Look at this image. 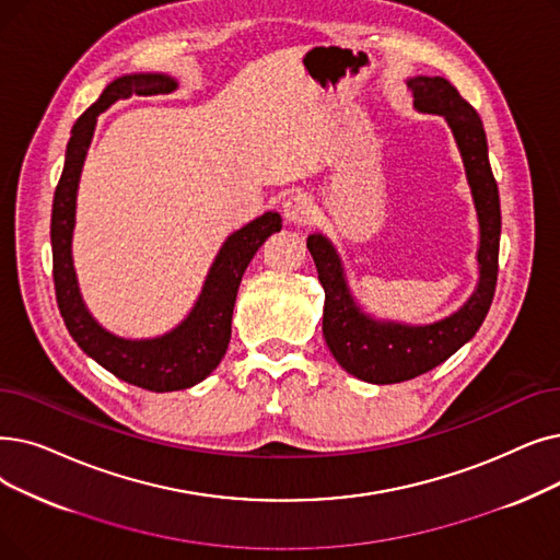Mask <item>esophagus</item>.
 Masks as SVG:
<instances>
[{"label":"esophagus","instance_id":"obj_1","mask_svg":"<svg viewBox=\"0 0 560 560\" xmlns=\"http://www.w3.org/2000/svg\"><path fill=\"white\" fill-rule=\"evenodd\" d=\"M311 214H313V201L302 191L290 194V197L283 201V217L288 224L302 226L311 220Z\"/></svg>","mask_w":560,"mask_h":560}]
</instances>
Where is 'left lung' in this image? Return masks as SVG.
<instances>
[{"mask_svg": "<svg viewBox=\"0 0 560 560\" xmlns=\"http://www.w3.org/2000/svg\"><path fill=\"white\" fill-rule=\"evenodd\" d=\"M415 109L444 116L465 164L478 217V283L471 298L446 318L430 325L380 320L352 295L346 265L334 242L315 231L306 247L325 288L323 336L334 359L350 375L371 384H396L423 375L455 354L474 338L490 311L499 275L501 206L499 187L488 158V137L478 112L444 78H409Z\"/></svg>", "mask_w": 560, "mask_h": 560, "instance_id": "obj_1", "label": "left lung"}]
</instances>
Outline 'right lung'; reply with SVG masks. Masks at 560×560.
<instances>
[{"label": "right lung", "mask_w": 560, "mask_h": 560, "mask_svg": "<svg viewBox=\"0 0 560 560\" xmlns=\"http://www.w3.org/2000/svg\"><path fill=\"white\" fill-rule=\"evenodd\" d=\"M176 86L178 82L164 72H132V75H124L107 84L101 98L78 118V124L70 130L50 224L55 290L66 329L105 371L155 394L189 388L203 382L220 366L231 340L233 306L242 275H245L262 242L281 231V214L265 212L247 226L231 233L210 265L201 295L194 302L187 318L172 331L155 338H124L107 331L93 318L82 300L75 265H72V231H75L80 176L95 124H98V116L120 98H130L132 93H168Z\"/></svg>", "instance_id": "right-lung-1"}]
</instances>
